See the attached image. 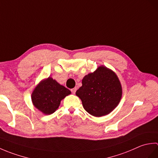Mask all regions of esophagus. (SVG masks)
I'll use <instances>...</instances> for the list:
<instances>
[{
	"label": "esophagus",
	"instance_id": "34e87169",
	"mask_svg": "<svg viewBox=\"0 0 158 158\" xmlns=\"http://www.w3.org/2000/svg\"><path fill=\"white\" fill-rule=\"evenodd\" d=\"M70 90H71V92H72L73 94H75V92H76V91H77V88H74L71 89Z\"/></svg>",
	"mask_w": 158,
	"mask_h": 158
}]
</instances>
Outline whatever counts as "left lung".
<instances>
[{
  "label": "left lung",
  "instance_id": "obj_1",
  "mask_svg": "<svg viewBox=\"0 0 158 158\" xmlns=\"http://www.w3.org/2000/svg\"><path fill=\"white\" fill-rule=\"evenodd\" d=\"M87 112L95 117L108 115L118 105L122 88L113 70L100 66L82 79V86L76 92Z\"/></svg>",
  "mask_w": 158,
  "mask_h": 158
}]
</instances>
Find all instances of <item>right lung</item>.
Instances as JSON below:
<instances>
[{
  "label": "right lung",
  "instance_id": "1",
  "mask_svg": "<svg viewBox=\"0 0 158 158\" xmlns=\"http://www.w3.org/2000/svg\"><path fill=\"white\" fill-rule=\"evenodd\" d=\"M70 91L49 77L36 86L32 93V102L36 109L45 115H50L58 109L60 102Z\"/></svg>",
  "mask_w": 158,
  "mask_h": 158
}]
</instances>
